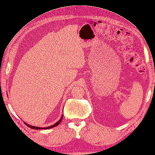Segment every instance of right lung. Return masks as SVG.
Returning a JSON list of instances; mask_svg holds the SVG:
<instances>
[{
    "instance_id": "right-lung-1",
    "label": "right lung",
    "mask_w": 155,
    "mask_h": 155,
    "mask_svg": "<svg viewBox=\"0 0 155 155\" xmlns=\"http://www.w3.org/2000/svg\"><path fill=\"white\" fill-rule=\"evenodd\" d=\"M62 117H63L61 116L60 120L58 122H57L56 123H55V124L51 125V127H46V128H41V127H34V126H31V125H29L27 124V123H25V125H26L27 127H28L29 128H32V129H34V130H38V129H49V128H53V127H56V126L60 124V123L61 121V119H62Z\"/></svg>"
}]
</instances>
